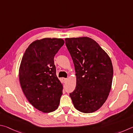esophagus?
<instances>
[{
  "instance_id": "esophagus-1",
  "label": "esophagus",
  "mask_w": 133,
  "mask_h": 133,
  "mask_svg": "<svg viewBox=\"0 0 133 133\" xmlns=\"http://www.w3.org/2000/svg\"><path fill=\"white\" fill-rule=\"evenodd\" d=\"M67 80H68V79H67V78H62V81H64V83L66 82V81H67Z\"/></svg>"
}]
</instances>
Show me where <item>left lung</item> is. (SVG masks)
Segmentation results:
<instances>
[{
	"label": "left lung",
	"instance_id": "8db88e82",
	"mask_svg": "<svg viewBox=\"0 0 133 133\" xmlns=\"http://www.w3.org/2000/svg\"><path fill=\"white\" fill-rule=\"evenodd\" d=\"M65 44L75 66L76 85L69 94L74 106L85 113L98 110L108 99L113 68L110 57L94 39L66 38Z\"/></svg>",
	"mask_w": 133,
	"mask_h": 133
}]
</instances>
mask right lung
<instances>
[{
  "instance_id": "1",
  "label": "right lung",
  "mask_w": 133,
  "mask_h": 133,
  "mask_svg": "<svg viewBox=\"0 0 133 133\" xmlns=\"http://www.w3.org/2000/svg\"><path fill=\"white\" fill-rule=\"evenodd\" d=\"M64 44L61 38L37 39L28 46L21 61L18 75L23 92L30 103L44 113L55 111L62 95L54 58Z\"/></svg>"
}]
</instances>
